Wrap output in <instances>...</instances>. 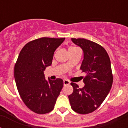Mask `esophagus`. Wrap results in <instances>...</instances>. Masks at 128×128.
Instances as JSON below:
<instances>
[{
	"label": "esophagus",
	"instance_id": "esophagus-1",
	"mask_svg": "<svg viewBox=\"0 0 128 128\" xmlns=\"http://www.w3.org/2000/svg\"><path fill=\"white\" fill-rule=\"evenodd\" d=\"M70 81L67 80H63V84L64 85H66V84H69Z\"/></svg>",
	"mask_w": 128,
	"mask_h": 128
}]
</instances>
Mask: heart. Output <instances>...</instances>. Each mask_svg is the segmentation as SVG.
Returning a JSON list of instances; mask_svg holds the SVG:
<instances>
[{"label": "heart", "instance_id": "b5f03b06", "mask_svg": "<svg viewBox=\"0 0 128 128\" xmlns=\"http://www.w3.org/2000/svg\"><path fill=\"white\" fill-rule=\"evenodd\" d=\"M76 48V47H70L69 48Z\"/></svg>", "mask_w": 128, "mask_h": 128}]
</instances>
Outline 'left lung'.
Here are the masks:
<instances>
[{
	"label": "left lung",
	"instance_id": "1",
	"mask_svg": "<svg viewBox=\"0 0 128 128\" xmlns=\"http://www.w3.org/2000/svg\"><path fill=\"white\" fill-rule=\"evenodd\" d=\"M71 40L83 51L80 68L86 76L83 79L84 86L82 88L71 82L74 91L68 99L74 112L87 114L98 109L110 91L113 82L111 62L107 52L99 44L84 38Z\"/></svg>",
	"mask_w": 128,
	"mask_h": 128
}]
</instances>
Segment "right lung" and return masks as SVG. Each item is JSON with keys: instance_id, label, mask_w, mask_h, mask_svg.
I'll use <instances>...</instances> for the list:
<instances>
[{"instance_id": "add662e5", "label": "right lung", "mask_w": 128, "mask_h": 128, "mask_svg": "<svg viewBox=\"0 0 128 128\" xmlns=\"http://www.w3.org/2000/svg\"><path fill=\"white\" fill-rule=\"evenodd\" d=\"M65 38H41L22 48L14 66V77L20 97L34 112L44 114L54 109L63 86L62 79L46 80L44 71L50 66L56 48Z\"/></svg>"}]
</instances>
